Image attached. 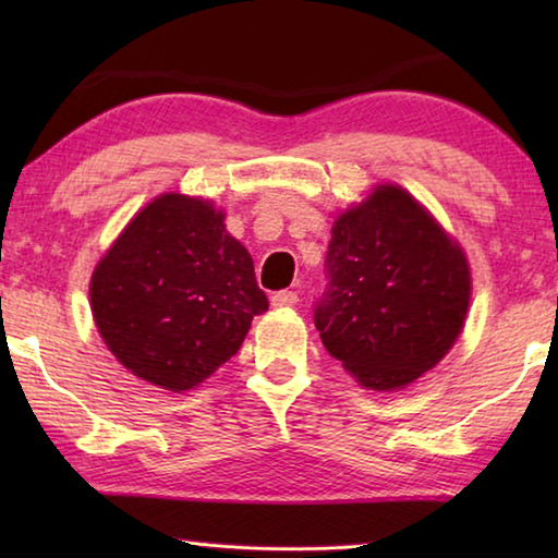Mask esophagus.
<instances>
[{
  "label": "esophagus",
  "mask_w": 558,
  "mask_h": 558,
  "mask_svg": "<svg viewBox=\"0 0 558 558\" xmlns=\"http://www.w3.org/2000/svg\"><path fill=\"white\" fill-rule=\"evenodd\" d=\"M298 292H292V290H280V292H276V295L270 298V305L272 307H292V305H298Z\"/></svg>",
  "instance_id": "esophagus-1"
}]
</instances>
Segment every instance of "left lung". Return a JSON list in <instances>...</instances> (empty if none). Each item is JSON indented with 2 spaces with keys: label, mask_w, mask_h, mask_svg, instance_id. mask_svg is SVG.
<instances>
[{
  "label": "left lung",
  "mask_w": 558,
  "mask_h": 558,
  "mask_svg": "<svg viewBox=\"0 0 558 558\" xmlns=\"http://www.w3.org/2000/svg\"><path fill=\"white\" fill-rule=\"evenodd\" d=\"M325 270L315 327L364 389L413 384L450 352L465 325V253L396 184H379L337 216Z\"/></svg>",
  "instance_id": "8db88e82"
}]
</instances>
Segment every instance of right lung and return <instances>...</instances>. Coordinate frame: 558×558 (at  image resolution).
Listing matches in <instances>:
<instances>
[{"instance_id": "right-lung-1", "label": "right lung", "mask_w": 558, "mask_h": 558, "mask_svg": "<svg viewBox=\"0 0 558 558\" xmlns=\"http://www.w3.org/2000/svg\"><path fill=\"white\" fill-rule=\"evenodd\" d=\"M102 342L159 389L199 386L239 352L268 310L253 258L211 202L162 194L110 245L90 278Z\"/></svg>"}]
</instances>
